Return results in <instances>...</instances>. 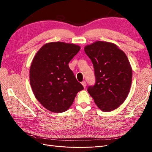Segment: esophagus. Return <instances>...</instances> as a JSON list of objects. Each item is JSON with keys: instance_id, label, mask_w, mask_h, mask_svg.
Instances as JSON below:
<instances>
[{"instance_id": "esophagus-1", "label": "esophagus", "mask_w": 152, "mask_h": 152, "mask_svg": "<svg viewBox=\"0 0 152 152\" xmlns=\"http://www.w3.org/2000/svg\"><path fill=\"white\" fill-rule=\"evenodd\" d=\"M82 86H83V87H84V88H86V82L85 81L82 82Z\"/></svg>"}]
</instances>
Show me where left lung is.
<instances>
[{"mask_svg":"<svg viewBox=\"0 0 152 152\" xmlns=\"http://www.w3.org/2000/svg\"><path fill=\"white\" fill-rule=\"evenodd\" d=\"M93 63L96 82L87 91L103 112L117 108L126 100L132 82V68L126 54L115 44L97 41L84 48Z\"/></svg>","mask_w":152,"mask_h":152,"instance_id":"8db88e82","label":"left lung"}]
</instances>
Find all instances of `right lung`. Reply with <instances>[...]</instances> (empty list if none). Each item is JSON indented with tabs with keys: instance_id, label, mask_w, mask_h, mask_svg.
I'll return each instance as SVG.
<instances>
[{
	"instance_id": "obj_1",
	"label": "right lung",
	"mask_w": 152,
	"mask_h": 152,
	"mask_svg": "<svg viewBox=\"0 0 152 152\" xmlns=\"http://www.w3.org/2000/svg\"><path fill=\"white\" fill-rule=\"evenodd\" d=\"M80 46L61 42L44 45L37 53L30 70V82L35 98L54 113L66 111L84 87L78 82L68 63Z\"/></svg>"
}]
</instances>
